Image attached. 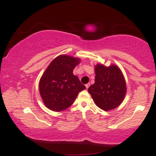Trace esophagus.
<instances>
[{"instance_id": "obj_1", "label": "esophagus", "mask_w": 156, "mask_h": 156, "mask_svg": "<svg viewBox=\"0 0 156 156\" xmlns=\"http://www.w3.org/2000/svg\"><path fill=\"white\" fill-rule=\"evenodd\" d=\"M89 86H90V83H87V84H86V88H87V89H88L89 87Z\"/></svg>"}]
</instances>
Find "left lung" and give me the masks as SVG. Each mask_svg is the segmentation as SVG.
<instances>
[{
    "instance_id": "obj_1",
    "label": "left lung",
    "mask_w": 156,
    "mask_h": 156,
    "mask_svg": "<svg viewBox=\"0 0 156 156\" xmlns=\"http://www.w3.org/2000/svg\"><path fill=\"white\" fill-rule=\"evenodd\" d=\"M94 71V83L88 89L94 103L104 111L117 108L126 93V83L120 69L115 64L105 67L98 64Z\"/></svg>"
}]
</instances>
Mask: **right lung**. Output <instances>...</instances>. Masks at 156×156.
Instances as JSON below:
<instances>
[{"instance_id": "1", "label": "right lung", "mask_w": 156, "mask_h": 156, "mask_svg": "<svg viewBox=\"0 0 156 156\" xmlns=\"http://www.w3.org/2000/svg\"><path fill=\"white\" fill-rule=\"evenodd\" d=\"M80 59L67 55H60L49 64L39 80V93L45 106L54 112H62L69 108L78 93L86 87L73 69Z\"/></svg>"}]
</instances>
